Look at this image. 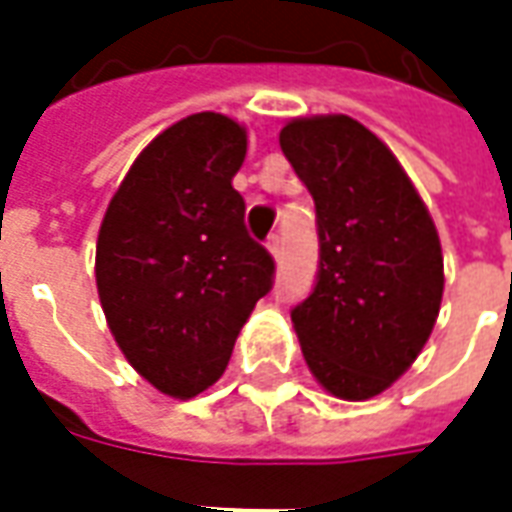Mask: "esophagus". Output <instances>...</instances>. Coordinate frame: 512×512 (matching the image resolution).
Returning <instances> with one entry per match:
<instances>
[{
    "label": "esophagus",
    "mask_w": 512,
    "mask_h": 512,
    "mask_svg": "<svg viewBox=\"0 0 512 512\" xmlns=\"http://www.w3.org/2000/svg\"><path fill=\"white\" fill-rule=\"evenodd\" d=\"M266 246H268V252L279 260V257H282V249H285V241H282V235L274 233V235H268Z\"/></svg>",
    "instance_id": "obj_1"
}]
</instances>
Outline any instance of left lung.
I'll list each match as a JSON object with an SVG mask.
<instances>
[{
    "label": "left lung",
    "instance_id": "left-lung-1",
    "mask_svg": "<svg viewBox=\"0 0 512 512\" xmlns=\"http://www.w3.org/2000/svg\"><path fill=\"white\" fill-rule=\"evenodd\" d=\"M282 153L315 202L318 274L290 318L332 395L367 400L428 343L444 290L433 219L392 150L345 115L293 120Z\"/></svg>",
    "mask_w": 512,
    "mask_h": 512
}]
</instances>
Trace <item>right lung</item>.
<instances>
[{"instance_id": "obj_1", "label": "right lung", "mask_w": 512, "mask_h": 512, "mask_svg": "<svg viewBox=\"0 0 512 512\" xmlns=\"http://www.w3.org/2000/svg\"><path fill=\"white\" fill-rule=\"evenodd\" d=\"M246 131L200 112L139 153L106 208L95 279L109 329L139 376L194 397L222 376L235 337L274 285V257L246 233L233 175Z\"/></svg>"}]
</instances>
